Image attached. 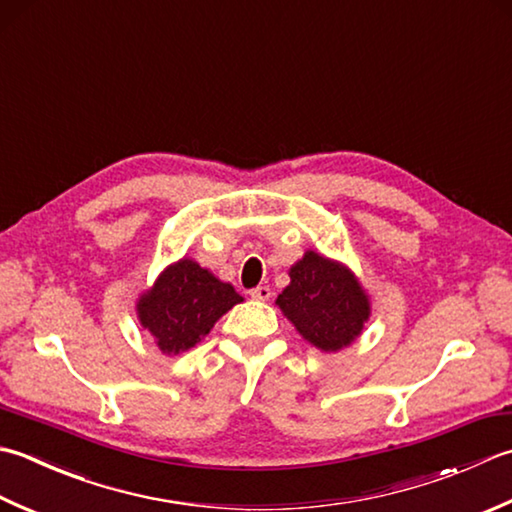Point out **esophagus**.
Segmentation results:
<instances>
[{
  "label": "esophagus",
  "mask_w": 512,
  "mask_h": 512,
  "mask_svg": "<svg viewBox=\"0 0 512 512\" xmlns=\"http://www.w3.org/2000/svg\"><path fill=\"white\" fill-rule=\"evenodd\" d=\"M270 295H273V293H270L268 286H257V288L250 290V297L257 299V302H268Z\"/></svg>",
  "instance_id": "34e87169"
}]
</instances>
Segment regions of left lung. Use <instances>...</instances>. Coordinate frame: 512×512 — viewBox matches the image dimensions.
Listing matches in <instances>:
<instances>
[{
  "label": "left lung",
  "mask_w": 512,
  "mask_h": 512,
  "mask_svg": "<svg viewBox=\"0 0 512 512\" xmlns=\"http://www.w3.org/2000/svg\"><path fill=\"white\" fill-rule=\"evenodd\" d=\"M277 306L304 339L322 350L348 346L370 315L368 299L355 277L313 250L290 268V284L277 297Z\"/></svg>",
  "instance_id": "1"
}]
</instances>
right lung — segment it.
Returning a JSON list of instances; mask_svg holds the SVG:
<instances>
[{
	"label": "right lung",
	"instance_id": "add662e5",
	"mask_svg": "<svg viewBox=\"0 0 512 512\" xmlns=\"http://www.w3.org/2000/svg\"><path fill=\"white\" fill-rule=\"evenodd\" d=\"M242 302L230 284L219 282L193 259H182L164 270L155 288L137 304L139 322L155 337L162 353H182L222 317Z\"/></svg>",
	"mask_w": 512,
	"mask_h": 512
}]
</instances>
